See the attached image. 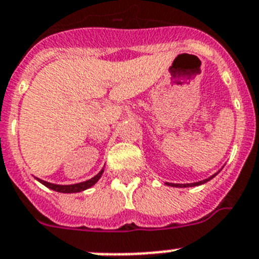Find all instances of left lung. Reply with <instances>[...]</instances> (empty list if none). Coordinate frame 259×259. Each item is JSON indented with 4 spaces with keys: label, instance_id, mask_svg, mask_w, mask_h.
I'll return each instance as SVG.
<instances>
[{
    "label": "left lung",
    "instance_id": "8db88e82",
    "mask_svg": "<svg viewBox=\"0 0 259 259\" xmlns=\"http://www.w3.org/2000/svg\"><path fill=\"white\" fill-rule=\"evenodd\" d=\"M224 168V167H222ZM222 168L220 170H218V172H215L214 175H212V176H209L208 177V179H205V180H201V181H198V182H193V184H172V182H164L165 185H167V186H172V187H194V186H199V185H203V184H207L208 181H210V180L213 179V177H215L218 175V173L221 172L222 170Z\"/></svg>",
    "mask_w": 259,
    "mask_h": 259
}]
</instances>
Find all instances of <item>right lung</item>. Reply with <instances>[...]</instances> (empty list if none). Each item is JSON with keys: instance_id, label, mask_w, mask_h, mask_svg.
<instances>
[{"instance_id": "right-lung-1", "label": "right lung", "mask_w": 259, "mask_h": 259, "mask_svg": "<svg viewBox=\"0 0 259 259\" xmlns=\"http://www.w3.org/2000/svg\"><path fill=\"white\" fill-rule=\"evenodd\" d=\"M103 173H104V168L100 170V172L97 173L96 176L92 177V179L87 180V181L78 182V184H73V185L51 184V182L44 181V180L37 179V177H35V180L41 182V184L45 185L46 187H49V189L54 190V191H58V193H64V194H73V193H80V191H84V190H87V189H90V187L94 186V185L101 179Z\"/></svg>"}]
</instances>
